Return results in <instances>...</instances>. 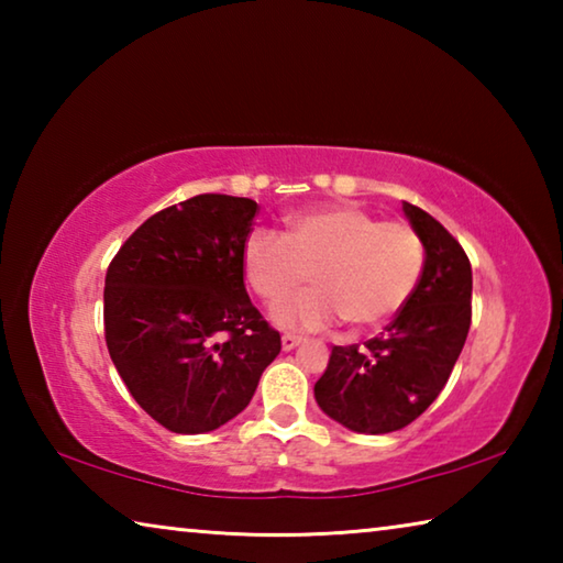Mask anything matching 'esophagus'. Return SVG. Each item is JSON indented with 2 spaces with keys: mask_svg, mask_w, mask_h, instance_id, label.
Listing matches in <instances>:
<instances>
[{
  "mask_svg": "<svg viewBox=\"0 0 563 563\" xmlns=\"http://www.w3.org/2000/svg\"><path fill=\"white\" fill-rule=\"evenodd\" d=\"M280 342H283V350H295L302 342V338L300 335H290V332H288V335H283Z\"/></svg>",
  "mask_w": 563,
  "mask_h": 563,
  "instance_id": "obj_1",
  "label": "esophagus"
}]
</instances>
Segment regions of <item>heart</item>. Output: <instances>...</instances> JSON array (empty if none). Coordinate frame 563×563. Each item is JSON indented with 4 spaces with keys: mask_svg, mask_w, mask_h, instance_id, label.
<instances>
[{
    "mask_svg": "<svg viewBox=\"0 0 563 563\" xmlns=\"http://www.w3.org/2000/svg\"><path fill=\"white\" fill-rule=\"evenodd\" d=\"M288 231L255 228L241 253L243 275L275 305L307 279L317 288L284 301L273 320L285 330L385 325L412 298L424 273V243L409 223L379 221L360 206H325L288 216Z\"/></svg>",
    "mask_w": 563,
    "mask_h": 563,
    "instance_id": "1",
    "label": "heart"
}]
</instances>
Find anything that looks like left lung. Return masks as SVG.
I'll list each match as a JSON object with an SVG mask.
<instances>
[{
    "label": "left lung",
    "instance_id": "left-lung-1",
    "mask_svg": "<svg viewBox=\"0 0 563 563\" xmlns=\"http://www.w3.org/2000/svg\"><path fill=\"white\" fill-rule=\"evenodd\" d=\"M405 216L424 243L417 290L385 332L365 345H335L316 383L322 412L362 434L412 424L450 379L472 325V265L460 241L412 203Z\"/></svg>",
    "mask_w": 563,
    "mask_h": 563
}]
</instances>
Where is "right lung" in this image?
<instances>
[{
	"label": "right lung",
	"instance_id": "add662e5",
	"mask_svg": "<svg viewBox=\"0 0 563 563\" xmlns=\"http://www.w3.org/2000/svg\"><path fill=\"white\" fill-rule=\"evenodd\" d=\"M258 211L251 198L194 196L141 223L107 271L109 355L141 409L176 434L241 415L280 352L243 283Z\"/></svg>",
	"mask_w": 563,
	"mask_h": 563
}]
</instances>
